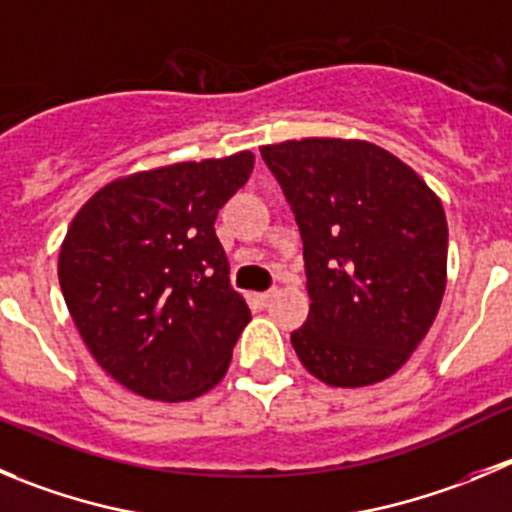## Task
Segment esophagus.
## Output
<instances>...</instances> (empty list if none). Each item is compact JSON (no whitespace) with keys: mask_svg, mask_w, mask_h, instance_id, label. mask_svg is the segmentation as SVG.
I'll return each instance as SVG.
<instances>
[{"mask_svg":"<svg viewBox=\"0 0 512 512\" xmlns=\"http://www.w3.org/2000/svg\"><path fill=\"white\" fill-rule=\"evenodd\" d=\"M275 295H278V290H267V293H257V295H252V298H255L257 305H267L272 298H275Z\"/></svg>","mask_w":512,"mask_h":512,"instance_id":"34e87169","label":"esophagus"}]
</instances>
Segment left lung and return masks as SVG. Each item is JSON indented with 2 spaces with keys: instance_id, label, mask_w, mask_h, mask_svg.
<instances>
[{
  "instance_id": "obj_1",
  "label": "left lung",
  "mask_w": 512,
  "mask_h": 512,
  "mask_svg": "<svg viewBox=\"0 0 512 512\" xmlns=\"http://www.w3.org/2000/svg\"><path fill=\"white\" fill-rule=\"evenodd\" d=\"M303 237L310 313L290 336L328 386L358 389L407 364L447 288V217L422 176L358 138L260 148Z\"/></svg>"
}]
</instances>
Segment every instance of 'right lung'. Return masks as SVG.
I'll return each instance as SVG.
<instances>
[{
	"label": "right lung",
	"mask_w": 512,
	"mask_h": 512,
	"mask_svg": "<svg viewBox=\"0 0 512 512\" xmlns=\"http://www.w3.org/2000/svg\"><path fill=\"white\" fill-rule=\"evenodd\" d=\"M252 166V151H240L136 171L70 222L62 295L100 369L133 394L189 401L227 374L252 315L229 285L214 219Z\"/></svg>",
	"instance_id": "obj_1"
}]
</instances>
